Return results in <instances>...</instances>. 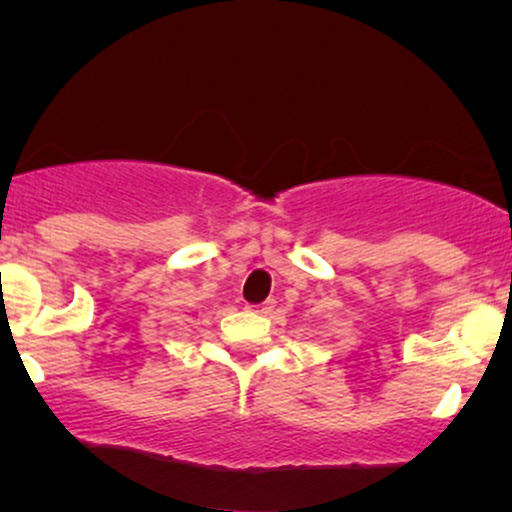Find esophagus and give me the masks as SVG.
<instances>
[{
	"mask_svg": "<svg viewBox=\"0 0 512 512\" xmlns=\"http://www.w3.org/2000/svg\"><path fill=\"white\" fill-rule=\"evenodd\" d=\"M248 310L255 315H269L274 310V301H264L260 305H248Z\"/></svg>",
	"mask_w": 512,
	"mask_h": 512,
	"instance_id": "1",
	"label": "esophagus"
}]
</instances>
